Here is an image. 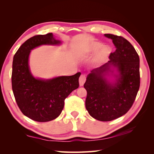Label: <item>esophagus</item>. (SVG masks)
<instances>
[{"label":"esophagus","instance_id":"34e87169","mask_svg":"<svg viewBox=\"0 0 154 154\" xmlns=\"http://www.w3.org/2000/svg\"><path fill=\"white\" fill-rule=\"evenodd\" d=\"M85 80H86L85 75H81V76H80V77H79V80L80 86H83V85L85 82Z\"/></svg>","mask_w":154,"mask_h":154}]
</instances>
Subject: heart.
Returning <instances> with one entry per match:
<instances>
[{"label": "heart", "instance_id": "1", "mask_svg": "<svg viewBox=\"0 0 154 154\" xmlns=\"http://www.w3.org/2000/svg\"><path fill=\"white\" fill-rule=\"evenodd\" d=\"M97 52L95 61L97 63H101L107 60L108 57L110 56L112 53V49L109 45H103V44L100 42H94L88 48L87 54L89 55H93Z\"/></svg>", "mask_w": 154, "mask_h": 154}]
</instances>
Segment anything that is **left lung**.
<instances>
[{
	"instance_id": "obj_1",
	"label": "left lung",
	"mask_w": 154,
	"mask_h": 154,
	"mask_svg": "<svg viewBox=\"0 0 154 154\" xmlns=\"http://www.w3.org/2000/svg\"><path fill=\"white\" fill-rule=\"evenodd\" d=\"M116 50L110 61L87 75L85 106L94 119L106 122L123 116L134 102L140 87V58L125 38L106 34Z\"/></svg>"
}]
</instances>
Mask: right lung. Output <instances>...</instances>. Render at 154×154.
Here are the masks:
<instances>
[{"mask_svg":"<svg viewBox=\"0 0 154 154\" xmlns=\"http://www.w3.org/2000/svg\"><path fill=\"white\" fill-rule=\"evenodd\" d=\"M61 44L52 33L34 35L19 48L13 58L12 87L16 103L25 116L37 122H48L60 116L65 99L79 86L80 72L48 79L36 78L31 73V50L40 45Z\"/></svg>","mask_w":154,"mask_h":154,"instance_id":"right-lung-1","label":"right lung"}]
</instances>
